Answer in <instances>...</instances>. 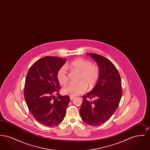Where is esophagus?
<instances>
[{
  "instance_id": "1",
  "label": "esophagus",
  "mask_w": 150,
  "mask_h": 150,
  "mask_svg": "<svg viewBox=\"0 0 150 150\" xmlns=\"http://www.w3.org/2000/svg\"><path fill=\"white\" fill-rule=\"evenodd\" d=\"M70 100H74V98H75V97H73V96H70Z\"/></svg>"
}]
</instances>
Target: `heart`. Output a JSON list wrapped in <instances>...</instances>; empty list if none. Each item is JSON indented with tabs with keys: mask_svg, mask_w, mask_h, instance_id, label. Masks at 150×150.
I'll return each instance as SVG.
<instances>
[{
	"mask_svg": "<svg viewBox=\"0 0 150 150\" xmlns=\"http://www.w3.org/2000/svg\"><path fill=\"white\" fill-rule=\"evenodd\" d=\"M71 71L79 72L78 81L76 84H70L63 89V93L71 96H76L86 92L88 86L91 89L97 84L100 78V69L96 64L82 58H78L67 65ZM57 80L62 86L68 82V74L66 69L62 67L58 70Z\"/></svg>",
	"mask_w": 150,
	"mask_h": 150,
	"instance_id": "heart-1",
	"label": "heart"
}]
</instances>
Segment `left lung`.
<instances>
[{
	"label": "left lung",
	"mask_w": 150,
	"mask_h": 150,
	"mask_svg": "<svg viewBox=\"0 0 150 150\" xmlns=\"http://www.w3.org/2000/svg\"><path fill=\"white\" fill-rule=\"evenodd\" d=\"M87 54L97 63L100 74L93 90L83 96L80 115L86 124L98 126L111 117L119 105L122 93L121 78L109 59L97 54ZM93 98L94 100L91 101Z\"/></svg>",
	"instance_id": "obj_1"
}]
</instances>
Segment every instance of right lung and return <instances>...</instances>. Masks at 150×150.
<instances>
[{
  "instance_id": "obj_1",
  "label": "right lung",
  "mask_w": 150,
  "mask_h": 150,
  "mask_svg": "<svg viewBox=\"0 0 150 150\" xmlns=\"http://www.w3.org/2000/svg\"><path fill=\"white\" fill-rule=\"evenodd\" d=\"M66 61L60 57L45 56L36 61L28 72L25 100L34 117L44 125L56 126L63 121L66 115L70 99L69 96L59 94L56 77Z\"/></svg>"
}]
</instances>
